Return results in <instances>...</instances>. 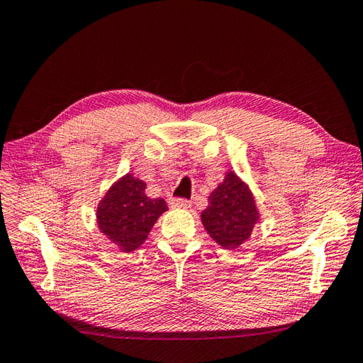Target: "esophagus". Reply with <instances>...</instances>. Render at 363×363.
Listing matches in <instances>:
<instances>
[{
	"label": "esophagus",
	"instance_id": "34e87169",
	"mask_svg": "<svg viewBox=\"0 0 363 363\" xmlns=\"http://www.w3.org/2000/svg\"><path fill=\"white\" fill-rule=\"evenodd\" d=\"M190 205H192V201L187 199H171L169 200V206H173V208H189Z\"/></svg>",
	"mask_w": 363,
	"mask_h": 363
}]
</instances>
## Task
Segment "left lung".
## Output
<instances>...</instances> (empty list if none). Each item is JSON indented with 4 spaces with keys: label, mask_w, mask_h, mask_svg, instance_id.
Listing matches in <instances>:
<instances>
[{
    "label": "left lung",
    "mask_w": 363,
    "mask_h": 363,
    "mask_svg": "<svg viewBox=\"0 0 363 363\" xmlns=\"http://www.w3.org/2000/svg\"><path fill=\"white\" fill-rule=\"evenodd\" d=\"M208 201L210 205L201 213V223L220 247L237 248L248 240L257 211L248 187L235 174H227L224 182L208 196Z\"/></svg>",
    "instance_id": "1"
}]
</instances>
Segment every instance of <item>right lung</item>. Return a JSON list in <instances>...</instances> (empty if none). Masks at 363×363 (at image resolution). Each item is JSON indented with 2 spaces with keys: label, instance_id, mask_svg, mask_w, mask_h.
I'll return each instance as SVG.
<instances>
[{
  "label": "right lung",
  "instance_id": "obj_1",
  "mask_svg": "<svg viewBox=\"0 0 363 363\" xmlns=\"http://www.w3.org/2000/svg\"><path fill=\"white\" fill-rule=\"evenodd\" d=\"M167 210L163 199L145 195V182L126 174L104 196L97 208V223L123 251H134L145 242L155 220Z\"/></svg>",
  "mask_w": 363,
  "mask_h": 363
}]
</instances>
